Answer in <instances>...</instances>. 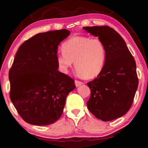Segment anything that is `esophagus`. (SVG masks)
Wrapping results in <instances>:
<instances>
[{
  "mask_svg": "<svg viewBox=\"0 0 148 148\" xmlns=\"http://www.w3.org/2000/svg\"><path fill=\"white\" fill-rule=\"evenodd\" d=\"M75 86H79L80 85H81V84H83V82L77 81V80H75Z\"/></svg>",
  "mask_w": 148,
  "mask_h": 148,
  "instance_id": "34e87169",
  "label": "esophagus"
}]
</instances>
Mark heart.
Listing matches in <instances>:
<instances>
[{
  "label": "heart",
  "instance_id": "obj_1",
  "mask_svg": "<svg viewBox=\"0 0 148 148\" xmlns=\"http://www.w3.org/2000/svg\"><path fill=\"white\" fill-rule=\"evenodd\" d=\"M62 53L58 55L60 69L67 73L75 62V67L86 79L98 76L104 67L106 49L100 38L74 37L62 45Z\"/></svg>",
  "mask_w": 148,
  "mask_h": 148
}]
</instances>
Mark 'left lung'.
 Instances as JSON below:
<instances>
[{
    "label": "left lung",
    "instance_id": "1",
    "mask_svg": "<svg viewBox=\"0 0 148 148\" xmlns=\"http://www.w3.org/2000/svg\"><path fill=\"white\" fill-rule=\"evenodd\" d=\"M83 29L98 38L106 49V60L100 74L87 83L90 97L88 110L97 119L110 121L127 113L138 85L136 65L125 40L109 26L84 27Z\"/></svg>",
    "mask_w": 148,
    "mask_h": 148
}]
</instances>
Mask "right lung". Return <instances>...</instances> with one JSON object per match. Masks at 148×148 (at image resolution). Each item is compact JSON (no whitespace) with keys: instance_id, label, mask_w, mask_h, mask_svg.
I'll use <instances>...</instances> for the list:
<instances>
[{"instance_id":"right-lung-1","label":"right lung","mask_w":148,"mask_h":148,"mask_svg":"<svg viewBox=\"0 0 148 148\" xmlns=\"http://www.w3.org/2000/svg\"><path fill=\"white\" fill-rule=\"evenodd\" d=\"M67 29L38 33L19 47L9 72L10 97L19 115L29 124L49 125L62 115L73 79L58 71V46Z\"/></svg>"}]
</instances>
